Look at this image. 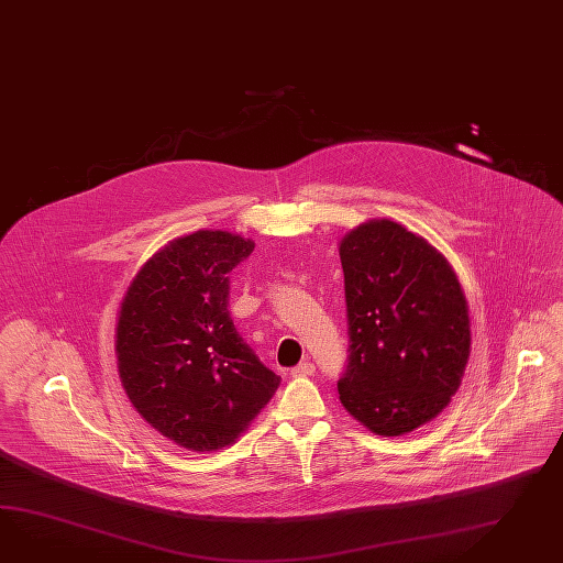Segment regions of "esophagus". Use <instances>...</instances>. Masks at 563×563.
<instances>
[{
    "instance_id": "34e87169",
    "label": "esophagus",
    "mask_w": 563,
    "mask_h": 563,
    "mask_svg": "<svg viewBox=\"0 0 563 563\" xmlns=\"http://www.w3.org/2000/svg\"><path fill=\"white\" fill-rule=\"evenodd\" d=\"M314 363H310V361H306V363H300V365H296V367H291V372L289 375L291 377H306V375L314 374Z\"/></svg>"
}]
</instances>
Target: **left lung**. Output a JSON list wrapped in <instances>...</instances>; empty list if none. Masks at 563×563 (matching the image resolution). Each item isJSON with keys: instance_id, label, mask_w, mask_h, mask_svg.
Returning <instances> with one entry per match:
<instances>
[{"instance_id": "left-lung-1", "label": "left lung", "mask_w": 563, "mask_h": 563, "mask_svg": "<svg viewBox=\"0 0 563 563\" xmlns=\"http://www.w3.org/2000/svg\"><path fill=\"white\" fill-rule=\"evenodd\" d=\"M339 255L351 339L341 404L372 433H412L462 384L472 351L462 284L424 236L389 218L346 232Z\"/></svg>"}]
</instances>
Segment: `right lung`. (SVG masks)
I'll use <instances>...</instances> for the list:
<instances>
[{
	"label": "right lung",
	"mask_w": 563,
	"mask_h": 563,
	"mask_svg": "<svg viewBox=\"0 0 563 563\" xmlns=\"http://www.w3.org/2000/svg\"><path fill=\"white\" fill-rule=\"evenodd\" d=\"M253 249L251 239L229 231L174 239L143 263L118 308L122 388L136 412L179 448H229L282 382L229 314V274Z\"/></svg>",
	"instance_id": "1"
}]
</instances>
